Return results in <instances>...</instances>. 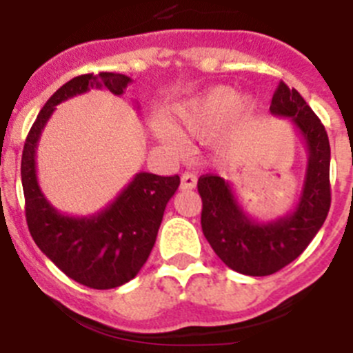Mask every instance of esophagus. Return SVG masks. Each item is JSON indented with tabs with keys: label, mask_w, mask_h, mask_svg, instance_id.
<instances>
[{
	"label": "esophagus",
	"mask_w": 353,
	"mask_h": 353,
	"mask_svg": "<svg viewBox=\"0 0 353 353\" xmlns=\"http://www.w3.org/2000/svg\"><path fill=\"white\" fill-rule=\"evenodd\" d=\"M196 183L198 177L194 174H183V177H181V190H193V188H196Z\"/></svg>",
	"instance_id": "esophagus-1"
}]
</instances>
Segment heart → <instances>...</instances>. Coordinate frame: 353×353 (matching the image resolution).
Returning <instances> with one entry per match:
<instances>
[{"label": "heart", "instance_id": "1", "mask_svg": "<svg viewBox=\"0 0 353 353\" xmlns=\"http://www.w3.org/2000/svg\"><path fill=\"white\" fill-rule=\"evenodd\" d=\"M237 101L239 95L234 88L225 85L208 88L172 109V130L181 134L206 137L222 128L232 112L239 117L252 114L254 104L251 101H243L239 104ZM163 141L172 148H181L183 145V140L176 134H165Z\"/></svg>", "mask_w": 353, "mask_h": 353}]
</instances>
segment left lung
Instances as JSON below:
<instances>
[{
    "instance_id": "1",
    "label": "left lung",
    "mask_w": 353,
    "mask_h": 353,
    "mask_svg": "<svg viewBox=\"0 0 353 353\" xmlns=\"http://www.w3.org/2000/svg\"><path fill=\"white\" fill-rule=\"evenodd\" d=\"M270 112L294 121L307 148L304 184L290 213L259 222L244 212L229 181L213 174L198 179L206 241L230 270L249 276L272 275L301 256L325 223L331 205L330 140L319 117L283 81L273 94Z\"/></svg>"
}]
</instances>
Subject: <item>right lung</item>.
<instances>
[{"label": "right lung", "mask_w": 353, "mask_h": 353, "mask_svg": "<svg viewBox=\"0 0 353 353\" xmlns=\"http://www.w3.org/2000/svg\"><path fill=\"white\" fill-rule=\"evenodd\" d=\"M130 83L131 78L121 73H88L66 81L41 109L22 154L25 216L32 239L71 280L97 290L119 287L138 275L154 248L167 203L179 188V176L138 172L104 210L70 216L59 213L41 191L35 152L56 105L90 88L105 87L123 95Z\"/></svg>", "instance_id": "right-lung-1"}]
</instances>
